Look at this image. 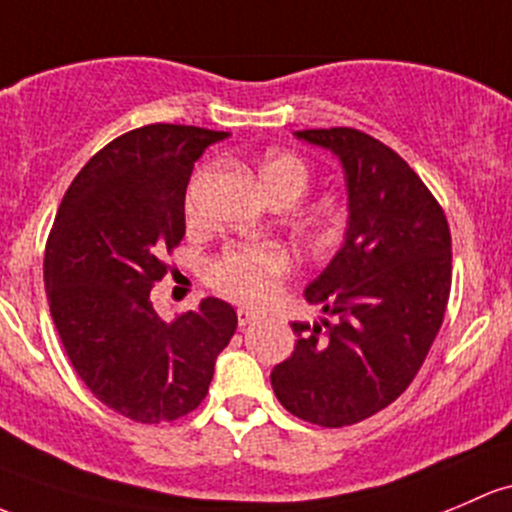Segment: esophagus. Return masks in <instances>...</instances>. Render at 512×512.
Masks as SVG:
<instances>
[{"label":"esophagus","mask_w":512,"mask_h":512,"mask_svg":"<svg viewBox=\"0 0 512 512\" xmlns=\"http://www.w3.org/2000/svg\"><path fill=\"white\" fill-rule=\"evenodd\" d=\"M252 321H257L255 311H250V309H238V324H240V328L250 326Z\"/></svg>","instance_id":"esophagus-1"}]
</instances>
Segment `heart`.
I'll return each mask as SVG.
<instances>
[{"instance_id":"heart-1","label":"heart","mask_w":512,"mask_h":512,"mask_svg":"<svg viewBox=\"0 0 512 512\" xmlns=\"http://www.w3.org/2000/svg\"><path fill=\"white\" fill-rule=\"evenodd\" d=\"M260 179L272 201L294 203L311 184V171L299 157L287 152H272L262 159ZM191 206V201H188ZM309 228L319 238L333 235L336 225L326 213H314ZM292 270V257L282 245H233L218 255L208 267V282L223 297L247 306H262L274 297L282 279Z\"/></svg>"}]
</instances>
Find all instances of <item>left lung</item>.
Segmentation results:
<instances>
[{
  "label": "left lung",
  "instance_id": "left-lung-1",
  "mask_svg": "<svg viewBox=\"0 0 512 512\" xmlns=\"http://www.w3.org/2000/svg\"><path fill=\"white\" fill-rule=\"evenodd\" d=\"M294 134L341 159L348 230L304 292L333 321L292 324L299 341L274 365L272 390L304 422L348 427L385 410L422 368L451 292V233L432 191L380 139L353 127Z\"/></svg>",
  "mask_w": 512,
  "mask_h": 512
}]
</instances>
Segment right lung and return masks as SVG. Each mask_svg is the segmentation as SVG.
Segmentation results:
<instances>
[{
    "label": "right lung",
    "instance_id": "right-lung-1",
    "mask_svg": "<svg viewBox=\"0 0 512 512\" xmlns=\"http://www.w3.org/2000/svg\"><path fill=\"white\" fill-rule=\"evenodd\" d=\"M228 132L147 125L102 147L68 186L48 233L43 282L53 324L85 387L142 424L174 422L208 395L238 314L203 299L166 324L154 282L186 233L193 164Z\"/></svg>",
    "mask_w": 512,
    "mask_h": 512
}]
</instances>
